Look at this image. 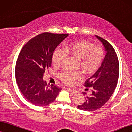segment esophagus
Instances as JSON below:
<instances>
[{
	"instance_id": "obj_1",
	"label": "esophagus",
	"mask_w": 132,
	"mask_h": 132,
	"mask_svg": "<svg viewBox=\"0 0 132 132\" xmlns=\"http://www.w3.org/2000/svg\"><path fill=\"white\" fill-rule=\"evenodd\" d=\"M67 90L70 93H71V94H74V93L76 92V90L74 89H72V88H67Z\"/></svg>"
}]
</instances>
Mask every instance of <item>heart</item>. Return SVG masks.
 Masks as SVG:
<instances>
[{
  "label": "heart",
  "mask_w": 132,
  "mask_h": 132,
  "mask_svg": "<svg viewBox=\"0 0 132 132\" xmlns=\"http://www.w3.org/2000/svg\"><path fill=\"white\" fill-rule=\"evenodd\" d=\"M66 54L79 60V67L83 72L91 74L99 68L103 59V51L100 47L95 46L92 43L86 41L69 43L64 47ZM66 57V54L61 49H56L52 56V61L55 66H60ZM64 82L71 83L74 80L80 77L77 72H64L60 75Z\"/></svg>",
  "instance_id": "obj_1"
}]
</instances>
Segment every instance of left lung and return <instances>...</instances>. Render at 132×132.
<instances>
[{"instance_id": "obj_1", "label": "left lung", "mask_w": 132, "mask_h": 132, "mask_svg": "<svg viewBox=\"0 0 132 132\" xmlns=\"http://www.w3.org/2000/svg\"><path fill=\"white\" fill-rule=\"evenodd\" d=\"M95 36L102 43L106 54L97 71L84 83L85 87H92L91 93L87 95L83 93L85 101L77 107L88 111L99 109L109 100L119 78V61L114 48L105 39Z\"/></svg>"}]
</instances>
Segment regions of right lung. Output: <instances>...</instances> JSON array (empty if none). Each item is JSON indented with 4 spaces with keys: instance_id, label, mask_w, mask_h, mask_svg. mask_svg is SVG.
<instances>
[{
    "instance_id": "add662e5",
    "label": "right lung",
    "mask_w": 132,
    "mask_h": 132,
    "mask_svg": "<svg viewBox=\"0 0 132 132\" xmlns=\"http://www.w3.org/2000/svg\"><path fill=\"white\" fill-rule=\"evenodd\" d=\"M68 34L43 33L28 41L20 52L15 75L18 87L28 101L36 106H47L56 98L61 88L43 80L51 66L52 56Z\"/></svg>"
}]
</instances>
